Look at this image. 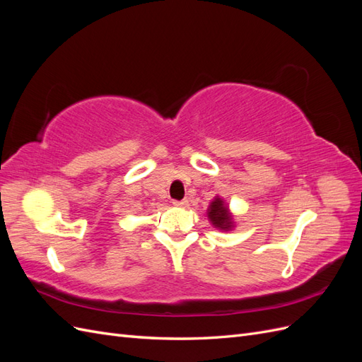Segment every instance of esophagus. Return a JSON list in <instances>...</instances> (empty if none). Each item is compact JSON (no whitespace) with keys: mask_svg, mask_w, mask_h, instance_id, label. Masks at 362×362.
<instances>
[{"mask_svg":"<svg viewBox=\"0 0 362 362\" xmlns=\"http://www.w3.org/2000/svg\"><path fill=\"white\" fill-rule=\"evenodd\" d=\"M175 206H181V208H185L189 205V201L187 199H181V201H173L172 202Z\"/></svg>","mask_w":362,"mask_h":362,"instance_id":"esophagus-1","label":"esophagus"}]
</instances>
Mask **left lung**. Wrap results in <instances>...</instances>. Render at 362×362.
I'll list each match as a JSON object with an SVG mask.
<instances>
[{"label":"left lung","mask_w":362,"mask_h":362,"mask_svg":"<svg viewBox=\"0 0 362 362\" xmlns=\"http://www.w3.org/2000/svg\"><path fill=\"white\" fill-rule=\"evenodd\" d=\"M208 217H210L211 223L218 229H228L233 226V218L228 213V208L223 205V201L221 198H216L208 210Z\"/></svg>","instance_id":"left-lung-1"}]
</instances>
